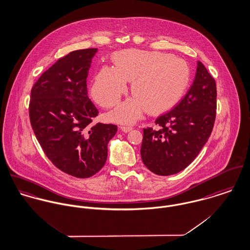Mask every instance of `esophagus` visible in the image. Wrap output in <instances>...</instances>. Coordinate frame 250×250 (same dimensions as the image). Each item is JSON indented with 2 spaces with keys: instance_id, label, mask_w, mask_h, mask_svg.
<instances>
[{
  "instance_id": "obj_1",
  "label": "esophagus",
  "mask_w": 250,
  "mask_h": 250,
  "mask_svg": "<svg viewBox=\"0 0 250 250\" xmlns=\"http://www.w3.org/2000/svg\"><path fill=\"white\" fill-rule=\"evenodd\" d=\"M121 129H122L124 132H128V131H130V130L132 129V127L129 126V125H122V126H121Z\"/></svg>"
}]
</instances>
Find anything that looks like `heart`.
Returning <instances> with one entry per match:
<instances>
[{
	"label": "heart",
	"instance_id": "1",
	"mask_svg": "<svg viewBox=\"0 0 250 250\" xmlns=\"http://www.w3.org/2000/svg\"><path fill=\"white\" fill-rule=\"evenodd\" d=\"M115 67L104 66L96 75L91 88L93 99L100 105L115 106L132 81L134 97L111 112L120 123H132L146 108L149 112L166 110L184 94L190 81V70L184 60L167 54L128 50L114 56Z\"/></svg>",
	"mask_w": 250,
	"mask_h": 250
}]
</instances>
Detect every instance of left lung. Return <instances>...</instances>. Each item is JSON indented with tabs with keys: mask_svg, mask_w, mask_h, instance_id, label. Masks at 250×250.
Returning <instances> with one entry per match:
<instances>
[{
	"mask_svg": "<svg viewBox=\"0 0 250 250\" xmlns=\"http://www.w3.org/2000/svg\"><path fill=\"white\" fill-rule=\"evenodd\" d=\"M216 109V82L197 61L194 83L184 98L155 120L157 129H143L145 166L158 175L174 174L189 166L211 135Z\"/></svg>",
	"mask_w": 250,
	"mask_h": 250,
	"instance_id": "obj_1",
	"label": "left lung"
}]
</instances>
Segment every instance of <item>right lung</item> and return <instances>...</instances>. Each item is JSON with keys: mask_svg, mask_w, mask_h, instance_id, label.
Returning a JSON list of instances; mask_svg holds the SVG:
<instances>
[{"mask_svg": "<svg viewBox=\"0 0 250 250\" xmlns=\"http://www.w3.org/2000/svg\"><path fill=\"white\" fill-rule=\"evenodd\" d=\"M98 49L71 52L44 72L31 88L30 125L43 151L60 170L78 178L104 166L117 125L98 123L87 95V76Z\"/></svg>", "mask_w": 250, "mask_h": 250, "instance_id": "1", "label": "right lung"}]
</instances>
